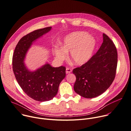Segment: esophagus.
Listing matches in <instances>:
<instances>
[{
    "mask_svg": "<svg viewBox=\"0 0 131 131\" xmlns=\"http://www.w3.org/2000/svg\"><path fill=\"white\" fill-rule=\"evenodd\" d=\"M72 71V69H71L70 68H67L66 73V74H69V73H70Z\"/></svg>",
    "mask_w": 131,
    "mask_h": 131,
    "instance_id": "esophagus-1",
    "label": "esophagus"
}]
</instances>
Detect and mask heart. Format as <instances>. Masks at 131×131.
<instances>
[{
    "mask_svg": "<svg viewBox=\"0 0 131 131\" xmlns=\"http://www.w3.org/2000/svg\"><path fill=\"white\" fill-rule=\"evenodd\" d=\"M62 47H54L52 53L56 59L62 61L70 51V58L77 66L89 62L95 50L97 41L95 37L85 32H75L66 35L60 42Z\"/></svg>",
    "mask_w": 131,
    "mask_h": 131,
    "instance_id": "obj_1",
    "label": "heart"
}]
</instances>
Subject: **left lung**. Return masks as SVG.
I'll return each instance as SVG.
<instances>
[{"mask_svg":"<svg viewBox=\"0 0 131 131\" xmlns=\"http://www.w3.org/2000/svg\"><path fill=\"white\" fill-rule=\"evenodd\" d=\"M103 42L90 60L73 70L76 76L74 91L86 98L97 97L112 83L116 73L118 54L113 41L105 34Z\"/></svg>","mask_w":131,"mask_h":131,"instance_id":"1","label":"left lung"}]
</instances>
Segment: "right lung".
Instances as JSON below:
<instances>
[{"label": "right lung", "mask_w": 131, "mask_h": 131, "mask_svg": "<svg viewBox=\"0 0 131 131\" xmlns=\"http://www.w3.org/2000/svg\"><path fill=\"white\" fill-rule=\"evenodd\" d=\"M51 28L39 29L23 36L17 45L12 57L13 71L18 84L27 96L40 102L49 101L57 95L59 85L66 77V68L52 67L47 62L31 71L24 61L33 42Z\"/></svg>", "instance_id": "right-lung-1"}]
</instances>
